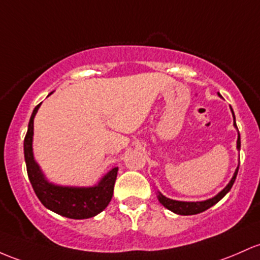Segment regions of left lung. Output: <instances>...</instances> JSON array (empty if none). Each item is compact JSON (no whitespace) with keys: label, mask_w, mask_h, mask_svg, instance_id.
Listing matches in <instances>:
<instances>
[{"label":"left lung","mask_w":260,"mask_h":260,"mask_svg":"<svg viewBox=\"0 0 260 260\" xmlns=\"http://www.w3.org/2000/svg\"><path fill=\"white\" fill-rule=\"evenodd\" d=\"M232 110V108H231ZM233 113V111H232ZM233 118H235V113H233ZM235 127L237 128V124H236V121H235ZM238 129V128H237ZM237 148H241V137H239V132H238V141H237ZM237 173H238V168H237L235 175H233L232 180L230 181V184L227 185L226 187H224L223 190L221 191V192L218 193V195H216L215 198L210 199V200H206V201H202V202H184V201H175V200H170L168 198H165V196H162L160 192H159V201H160V204L162 205L164 207H167L168 210L173 211V212L178 213V215H182V216H189V215H196V213H200V212H204V211H206L207 209H210L211 206H213L215 204H217V202L223 198L224 195L232 189L233 184H235V180L237 178Z\"/></svg>","instance_id":"1"}]
</instances>
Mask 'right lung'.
Returning <instances> with one entry per match:
<instances>
[{"instance_id":"1","label":"right lung","mask_w":260,"mask_h":260,"mask_svg":"<svg viewBox=\"0 0 260 260\" xmlns=\"http://www.w3.org/2000/svg\"><path fill=\"white\" fill-rule=\"evenodd\" d=\"M51 93V92H50ZM49 93V95H50ZM41 104L37 105L30 116L27 135L24 137V159L27 165L28 178L37 198L47 209L68 218L84 219L96 216L110 204L115 189L118 168H113L102 178L99 185L93 187H62L51 185L44 179L34 161L32 139L33 119Z\"/></svg>"}]
</instances>
